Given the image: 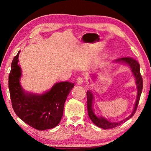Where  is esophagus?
I'll use <instances>...</instances> for the list:
<instances>
[{
  "label": "esophagus",
  "instance_id": "34e87169",
  "mask_svg": "<svg viewBox=\"0 0 151 151\" xmlns=\"http://www.w3.org/2000/svg\"><path fill=\"white\" fill-rule=\"evenodd\" d=\"M83 82H84V78L82 77H78L77 79H76V83H77V84L81 85L82 84Z\"/></svg>",
  "mask_w": 151,
  "mask_h": 151
}]
</instances>
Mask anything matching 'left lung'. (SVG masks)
<instances>
[{
  "label": "left lung",
  "instance_id": "8db88e82",
  "mask_svg": "<svg viewBox=\"0 0 151 151\" xmlns=\"http://www.w3.org/2000/svg\"><path fill=\"white\" fill-rule=\"evenodd\" d=\"M115 62H123L124 63H127L128 65L131 67V69H132V71L133 72L134 75L135 76V78H136V82L137 87V96L135 106H134V109L132 114H131L130 116H129L127 118L124 119L123 121L117 122V123H114V122L108 121V120H106V119L103 117H98L94 114L93 111V108H92L93 99V97L91 92L90 91H88L87 93H86V94H87V106H88V112L89 117L90 118V119L92 121L93 123L95 125H97V127L103 129H113V128H115V127H117L118 126H119V125H121V124L124 123V122H126L127 120H129L130 118H131L133 116L136 111L137 106H138V104H139L141 94H142V89H143V79L140 73V66L137 60H134L131 57H124V58H121L117 59L116 60H115Z\"/></svg>",
  "mask_w": 151,
  "mask_h": 151
}]
</instances>
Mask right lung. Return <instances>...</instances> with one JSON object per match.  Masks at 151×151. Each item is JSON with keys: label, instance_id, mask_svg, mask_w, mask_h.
I'll use <instances>...</instances> for the list:
<instances>
[{"label": "right lung", "instance_id": "add662e5", "mask_svg": "<svg viewBox=\"0 0 151 151\" xmlns=\"http://www.w3.org/2000/svg\"><path fill=\"white\" fill-rule=\"evenodd\" d=\"M19 55V52L13 59L8 79L12 108L21 120L34 129H52L60 122L64 104L75 84L59 82L43 95L25 93L19 82L21 70L17 65Z\"/></svg>", "mask_w": 151, "mask_h": 151}]
</instances>
